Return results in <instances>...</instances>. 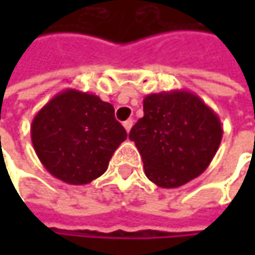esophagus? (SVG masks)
Listing matches in <instances>:
<instances>
[{"label":"esophagus","instance_id":"1","mask_svg":"<svg viewBox=\"0 0 255 255\" xmlns=\"http://www.w3.org/2000/svg\"><path fill=\"white\" fill-rule=\"evenodd\" d=\"M132 123H134L132 120H127V121H124V124H123V126H124V128L127 129V132H129V129H131V127H132Z\"/></svg>","mask_w":255,"mask_h":255}]
</instances>
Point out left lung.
<instances>
[{"label":"left lung","instance_id":"8db88e82","mask_svg":"<svg viewBox=\"0 0 255 255\" xmlns=\"http://www.w3.org/2000/svg\"><path fill=\"white\" fill-rule=\"evenodd\" d=\"M143 112L129 138L152 183L173 189L208 168L219 150L223 128L219 115L199 96L187 90L147 94Z\"/></svg>","mask_w":255,"mask_h":255}]
</instances>
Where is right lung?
<instances>
[{
	"label": "right lung",
	"mask_w": 255,
	"mask_h": 255,
	"mask_svg": "<svg viewBox=\"0 0 255 255\" xmlns=\"http://www.w3.org/2000/svg\"><path fill=\"white\" fill-rule=\"evenodd\" d=\"M30 138L36 156L53 177L79 186L108 170L127 131L115 120L111 103L66 88L33 117Z\"/></svg>",
	"instance_id": "1"
}]
</instances>
